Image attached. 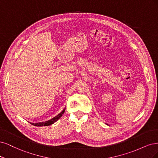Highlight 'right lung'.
Instances as JSON below:
<instances>
[{"instance_id": "1", "label": "right lung", "mask_w": 158, "mask_h": 158, "mask_svg": "<svg viewBox=\"0 0 158 158\" xmlns=\"http://www.w3.org/2000/svg\"><path fill=\"white\" fill-rule=\"evenodd\" d=\"M65 108L61 111V112L58 114L56 116H55L54 118H52L51 119H50L48 121H44V122H39V123H31L30 122V123H31V125H35V126H37V127H43V126H48V125H52L53 123H54L56 121H57L62 116V115L64 114V111H65Z\"/></svg>"}]
</instances>
